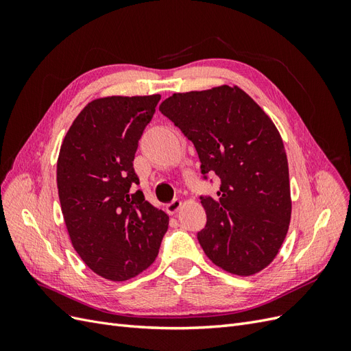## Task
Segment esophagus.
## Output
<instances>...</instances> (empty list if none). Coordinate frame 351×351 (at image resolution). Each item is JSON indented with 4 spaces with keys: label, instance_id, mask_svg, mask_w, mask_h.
<instances>
[{
    "label": "esophagus",
    "instance_id": "esophagus-1",
    "mask_svg": "<svg viewBox=\"0 0 351 351\" xmlns=\"http://www.w3.org/2000/svg\"><path fill=\"white\" fill-rule=\"evenodd\" d=\"M180 208H182V200L174 199L171 204L167 205V212H168L169 215H173V214H176V212L180 210Z\"/></svg>",
    "mask_w": 351,
    "mask_h": 351
}]
</instances>
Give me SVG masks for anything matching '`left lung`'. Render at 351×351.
<instances>
[{"label":"left lung","instance_id":"1","mask_svg":"<svg viewBox=\"0 0 351 351\" xmlns=\"http://www.w3.org/2000/svg\"><path fill=\"white\" fill-rule=\"evenodd\" d=\"M159 111L192 141L200 171L219 177L202 196L206 226L197 240L227 272L249 277L277 256L291 218L289 162L277 127L240 88L174 93Z\"/></svg>","mask_w":351,"mask_h":351}]
</instances>
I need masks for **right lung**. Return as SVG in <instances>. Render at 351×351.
I'll list each match as a JSON object with an SVG mask.
<instances>
[{"instance_id": "add662e5", "label": "right lung", "mask_w": 351, "mask_h": 351, "mask_svg": "<svg viewBox=\"0 0 351 351\" xmlns=\"http://www.w3.org/2000/svg\"><path fill=\"white\" fill-rule=\"evenodd\" d=\"M161 95L89 102L62 141L57 186L74 250L102 278L125 281L158 256L168 215L145 200L133 159Z\"/></svg>"}]
</instances>
